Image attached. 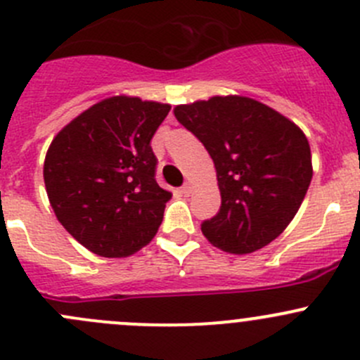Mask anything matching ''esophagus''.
Instances as JSON below:
<instances>
[{
  "mask_svg": "<svg viewBox=\"0 0 360 360\" xmlns=\"http://www.w3.org/2000/svg\"><path fill=\"white\" fill-rule=\"evenodd\" d=\"M181 191H183L184 197H188V195L191 193V183H184L183 188H181Z\"/></svg>",
  "mask_w": 360,
  "mask_h": 360,
  "instance_id": "obj_1",
  "label": "esophagus"
}]
</instances>
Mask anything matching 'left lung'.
<instances>
[{"label": "left lung", "mask_w": 360, "mask_h": 360, "mask_svg": "<svg viewBox=\"0 0 360 360\" xmlns=\"http://www.w3.org/2000/svg\"><path fill=\"white\" fill-rule=\"evenodd\" d=\"M174 114L216 167L221 205L202 221V233L229 253L267 246L294 219L311 183V151L301 128L244 96L177 105Z\"/></svg>", "instance_id": "obj_1"}]
</instances>
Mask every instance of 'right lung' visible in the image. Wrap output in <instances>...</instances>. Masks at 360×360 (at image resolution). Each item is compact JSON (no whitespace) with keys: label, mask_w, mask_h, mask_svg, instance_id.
<instances>
[{"label":"right lung","mask_w":360,"mask_h":360,"mask_svg":"<svg viewBox=\"0 0 360 360\" xmlns=\"http://www.w3.org/2000/svg\"><path fill=\"white\" fill-rule=\"evenodd\" d=\"M170 105L112 96L54 137L44 163L59 223L100 257H130L158 232L172 193L156 183L151 139Z\"/></svg>","instance_id":"add662e5"}]
</instances>
